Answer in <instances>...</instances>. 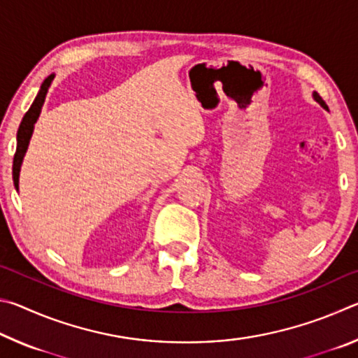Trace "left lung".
Returning <instances> with one entry per match:
<instances>
[{"label": "left lung", "instance_id": "obj_1", "mask_svg": "<svg viewBox=\"0 0 358 358\" xmlns=\"http://www.w3.org/2000/svg\"><path fill=\"white\" fill-rule=\"evenodd\" d=\"M314 99H316V101L319 102V104H320V106H322L324 108H329V107H327V104H325V101H324L322 98H320V96H319L317 93H314Z\"/></svg>", "mask_w": 358, "mask_h": 358}]
</instances>
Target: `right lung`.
Returning <instances> with one entry per match:
<instances>
[{"label": "right lung", "mask_w": 358, "mask_h": 358, "mask_svg": "<svg viewBox=\"0 0 358 358\" xmlns=\"http://www.w3.org/2000/svg\"><path fill=\"white\" fill-rule=\"evenodd\" d=\"M53 77H55L53 74L48 76L44 80V83L41 85L39 93H38V96H36V99L31 104V107H29V110L25 113V117H23L19 132H17V150H15V155H14V162H12V178H14L15 189H19V173H20V166H22L23 156H25V153H27L29 138H31V134H33L34 123L39 118L42 104H44L45 94L48 92V87H50Z\"/></svg>", "instance_id": "right-lung-1"}]
</instances>
